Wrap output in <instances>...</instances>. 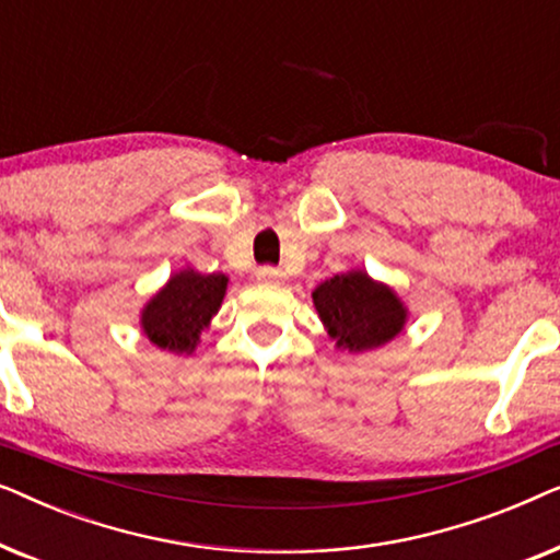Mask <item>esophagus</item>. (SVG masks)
<instances>
[{"label": "esophagus", "mask_w": 560, "mask_h": 560, "mask_svg": "<svg viewBox=\"0 0 560 560\" xmlns=\"http://www.w3.org/2000/svg\"><path fill=\"white\" fill-rule=\"evenodd\" d=\"M257 280L259 282H280L282 270H278V267H272V265H262V267H257Z\"/></svg>", "instance_id": "esophagus-1"}]
</instances>
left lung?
<instances>
[{
    "instance_id": "8db88e82",
    "label": "left lung",
    "mask_w": 560,
    "mask_h": 560,
    "mask_svg": "<svg viewBox=\"0 0 560 560\" xmlns=\"http://www.w3.org/2000/svg\"><path fill=\"white\" fill-rule=\"evenodd\" d=\"M313 303L331 339L349 351L382 347L402 331L405 308L395 293L364 272H347L320 282Z\"/></svg>"
}]
</instances>
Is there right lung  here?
Returning <instances> with one entry per match:
<instances>
[{
  "instance_id": "obj_1",
  "label": "right lung",
  "mask_w": 560,
  "mask_h": 560,
  "mask_svg": "<svg viewBox=\"0 0 560 560\" xmlns=\"http://www.w3.org/2000/svg\"><path fill=\"white\" fill-rule=\"evenodd\" d=\"M226 293V275L178 272L142 313V328L160 349L188 354Z\"/></svg>"
}]
</instances>
